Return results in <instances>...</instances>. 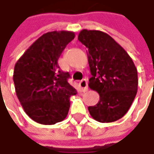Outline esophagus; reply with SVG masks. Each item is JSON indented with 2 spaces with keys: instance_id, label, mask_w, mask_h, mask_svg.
Returning a JSON list of instances; mask_svg holds the SVG:
<instances>
[{
  "instance_id": "1",
  "label": "esophagus",
  "mask_w": 154,
  "mask_h": 154,
  "mask_svg": "<svg viewBox=\"0 0 154 154\" xmlns=\"http://www.w3.org/2000/svg\"><path fill=\"white\" fill-rule=\"evenodd\" d=\"M79 86L82 90V92H85L88 90V82L86 79H82L81 82H79Z\"/></svg>"
}]
</instances>
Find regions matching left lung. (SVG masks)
Segmentation results:
<instances>
[{
    "label": "left lung",
    "mask_w": 154,
    "mask_h": 154,
    "mask_svg": "<svg viewBox=\"0 0 154 154\" xmlns=\"http://www.w3.org/2000/svg\"><path fill=\"white\" fill-rule=\"evenodd\" d=\"M77 39L88 48L92 77L88 87L100 100L88 112L94 119L111 123L125 116L133 103L137 88V69L128 53L112 36L100 30L82 29Z\"/></svg>",
    "instance_id": "obj_1"
}]
</instances>
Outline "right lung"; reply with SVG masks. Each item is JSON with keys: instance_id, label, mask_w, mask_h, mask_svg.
<instances>
[{"instance_id": "1", "label": "right lung", "mask_w": 154, "mask_h": 154, "mask_svg": "<svg viewBox=\"0 0 154 154\" xmlns=\"http://www.w3.org/2000/svg\"><path fill=\"white\" fill-rule=\"evenodd\" d=\"M75 37L73 31L60 30L43 34L34 42L14 66L15 92L25 113L41 125H52L66 118L70 98L77 94L70 85L68 72L58 60Z\"/></svg>"}]
</instances>
